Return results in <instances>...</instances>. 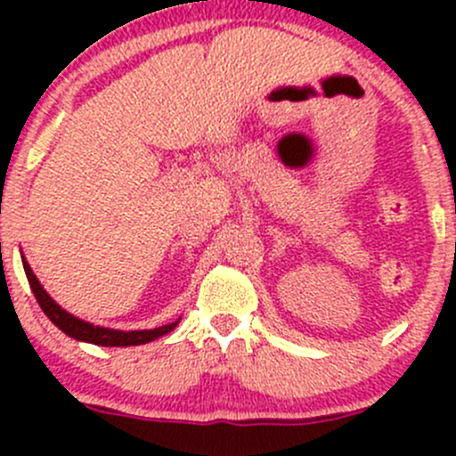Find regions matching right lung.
Returning a JSON list of instances; mask_svg holds the SVG:
<instances>
[{"instance_id": "obj_1", "label": "right lung", "mask_w": 456, "mask_h": 456, "mask_svg": "<svg viewBox=\"0 0 456 456\" xmlns=\"http://www.w3.org/2000/svg\"><path fill=\"white\" fill-rule=\"evenodd\" d=\"M24 260V257H21ZM24 271L26 278H28V284L35 293L37 302H39L41 311L50 317L54 326L63 330L68 338H75L79 342H90L96 344V346H139V344H147L151 339L160 338V335L169 333V330L176 329L178 320L172 322V324L159 326V329H150V330H117V329H105V326H94L90 322L79 320V317L70 315L66 309L57 305L48 293L44 291V287L39 284L37 275L32 273L30 265L24 260Z\"/></svg>"}]
</instances>
